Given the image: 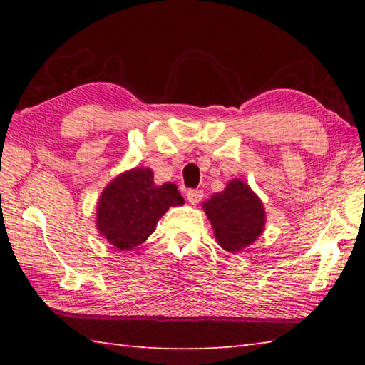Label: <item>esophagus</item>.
<instances>
[{"mask_svg": "<svg viewBox=\"0 0 365 365\" xmlns=\"http://www.w3.org/2000/svg\"><path fill=\"white\" fill-rule=\"evenodd\" d=\"M187 200L190 205H197V202L202 200V191L201 190H188Z\"/></svg>", "mask_w": 365, "mask_h": 365, "instance_id": "esophagus-1", "label": "esophagus"}]
</instances>
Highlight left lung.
I'll list each match as a JSON object with an SVG mask.
<instances>
[{
    "instance_id": "left-lung-1",
    "label": "left lung",
    "mask_w": 365,
    "mask_h": 365,
    "mask_svg": "<svg viewBox=\"0 0 365 365\" xmlns=\"http://www.w3.org/2000/svg\"><path fill=\"white\" fill-rule=\"evenodd\" d=\"M202 207L214 227L215 240L228 252L246 248L264 230L262 202L242 180L228 183L222 193H215Z\"/></svg>"
}]
</instances>
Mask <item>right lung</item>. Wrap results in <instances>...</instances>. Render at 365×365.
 <instances>
[{
  "mask_svg": "<svg viewBox=\"0 0 365 365\" xmlns=\"http://www.w3.org/2000/svg\"><path fill=\"white\" fill-rule=\"evenodd\" d=\"M183 205L174 183L158 187L150 169H132L110 182L98 201L96 225L119 250H132L154 232L170 206Z\"/></svg>",
  "mask_w": 365,
  "mask_h": 365,
  "instance_id": "right-lung-1",
  "label": "right lung"
}]
</instances>
